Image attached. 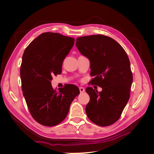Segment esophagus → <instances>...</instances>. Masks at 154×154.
Returning <instances> with one entry per match:
<instances>
[{
	"label": "esophagus",
	"instance_id": "34e87169",
	"mask_svg": "<svg viewBox=\"0 0 154 154\" xmlns=\"http://www.w3.org/2000/svg\"><path fill=\"white\" fill-rule=\"evenodd\" d=\"M79 89H80V91L81 93H82V92H85V88H83V87H79Z\"/></svg>",
	"mask_w": 154,
	"mask_h": 154
}]
</instances>
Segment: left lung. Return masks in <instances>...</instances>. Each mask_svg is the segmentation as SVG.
Instances as JSON below:
<instances>
[{"mask_svg":"<svg viewBox=\"0 0 154 154\" xmlns=\"http://www.w3.org/2000/svg\"><path fill=\"white\" fill-rule=\"evenodd\" d=\"M76 45L90 60L91 84L102 91L88 87L90 101L86 106L87 117L101 127L112 125L119 119L130 98L133 76L127 53L110 37L94 35L78 37Z\"/></svg>","mask_w":154,"mask_h":154,"instance_id":"left-lung-1","label":"left lung"}]
</instances>
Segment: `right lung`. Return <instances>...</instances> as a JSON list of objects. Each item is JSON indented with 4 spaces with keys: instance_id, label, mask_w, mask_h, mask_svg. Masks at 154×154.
<instances>
[{
    "instance_id": "right-lung-1",
    "label": "right lung",
    "mask_w": 154,
    "mask_h": 154,
    "mask_svg": "<svg viewBox=\"0 0 154 154\" xmlns=\"http://www.w3.org/2000/svg\"><path fill=\"white\" fill-rule=\"evenodd\" d=\"M74 44L71 37L44 32L23 54L20 70L23 95L32 117L42 125L53 127L63 122L74 97L80 94L74 85L56 91L51 83L54 75L62 73L63 60Z\"/></svg>"
}]
</instances>
